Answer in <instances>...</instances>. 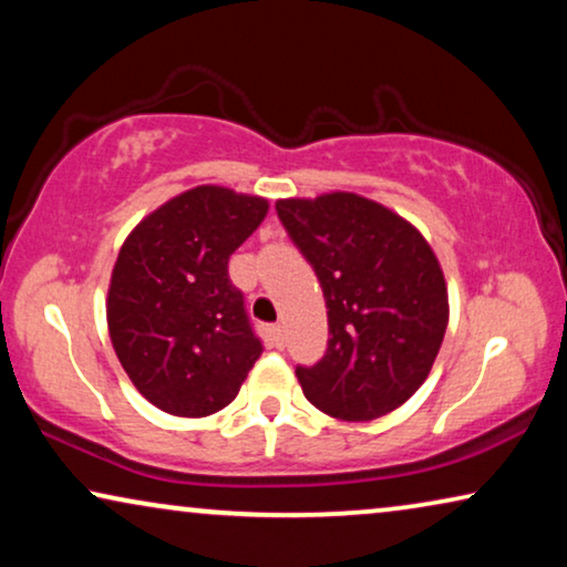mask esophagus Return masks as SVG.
I'll list each match as a JSON object with an SVG mask.
<instances>
[{
	"mask_svg": "<svg viewBox=\"0 0 567 567\" xmlns=\"http://www.w3.org/2000/svg\"><path fill=\"white\" fill-rule=\"evenodd\" d=\"M270 340H274V346L281 348L284 346V328L281 324H270Z\"/></svg>",
	"mask_w": 567,
	"mask_h": 567,
	"instance_id": "obj_1",
	"label": "esophagus"
}]
</instances>
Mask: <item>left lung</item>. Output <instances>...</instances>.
I'll use <instances>...</instances> for the list:
<instances>
[{
    "mask_svg": "<svg viewBox=\"0 0 567 567\" xmlns=\"http://www.w3.org/2000/svg\"><path fill=\"white\" fill-rule=\"evenodd\" d=\"M328 307V351L297 367L305 398L338 421H374L413 398L436 361L449 293L413 224L355 193L276 200Z\"/></svg>",
    "mask_w": 567,
    "mask_h": 567,
    "instance_id": "1",
    "label": "left lung"
}]
</instances>
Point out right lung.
Here are the masks:
<instances>
[{"mask_svg": "<svg viewBox=\"0 0 567 567\" xmlns=\"http://www.w3.org/2000/svg\"><path fill=\"white\" fill-rule=\"evenodd\" d=\"M266 214V198L198 185L138 221L123 243L107 330L121 367L154 408L212 415L237 398L260 359L262 343L227 266Z\"/></svg>", "mask_w": 567, "mask_h": 567, "instance_id": "1", "label": "right lung"}]
</instances>
